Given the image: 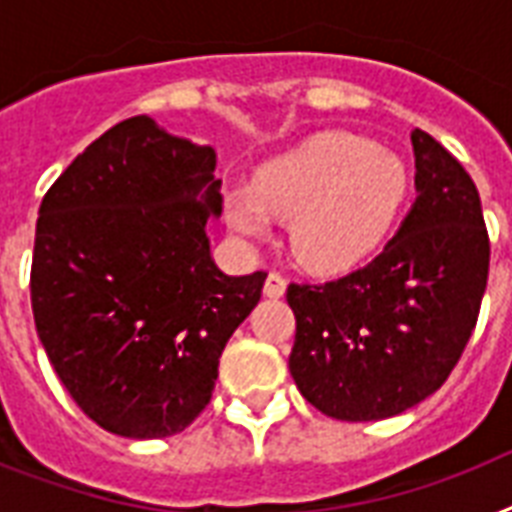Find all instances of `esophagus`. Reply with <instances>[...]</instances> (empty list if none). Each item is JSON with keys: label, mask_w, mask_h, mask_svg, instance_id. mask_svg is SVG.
<instances>
[{"label": "esophagus", "mask_w": 512, "mask_h": 512, "mask_svg": "<svg viewBox=\"0 0 512 512\" xmlns=\"http://www.w3.org/2000/svg\"><path fill=\"white\" fill-rule=\"evenodd\" d=\"M263 292L265 297H281L284 292H287V279H284L281 273H268Z\"/></svg>", "instance_id": "1"}]
</instances>
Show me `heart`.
<instances>
[{
    "label": "heart",
    "mask_w": 512,
    "mask_h": 512,
    "mask_svg": "<svg viewBox=\"0 0 512 512\" xmlns=\"http://www.w3.org/2000/svg\"><path fill=\"white\" fill-rule=\"evenodd\" d=\"M406 193L396 154L345 132L311 138L263 164L252 188L228 193V223L265 239L273 217L289 220V247L311 271H342L372 252Z\"/></svg>",
    "instance_id": "heart-1"
}]
</instances>
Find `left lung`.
Listing matches in <instances>:
<instances>
[{"label": "left lung", "mask_w": 512, "mask_h": 512, "mask_svg": "<svg viewBox=\"0 0 512 512\" xmlns=\"http://www.w3.org/2000/svg\"><path fill=\"white\" fill-rule=\"evenodd\" d=\"M412 148L417 199L380 255L321 287L287 289L289 372L335 420H388L433 396L476 327L489 276L476 183L428 132L414 130Z\"/></svg>", "instance_id": "8db88e82"}]
</instances>
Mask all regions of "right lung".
I'll use <instances>...</instances> for the list:
<instances>
[{
    "label": "right lung",
    "instance_id": "right-lung-1",
    "mask_svg": "<svg viewBox=\"0 0 512 512\" xmlns=\"http://www.w3.org/2000/svg\"><path fill=\"white\" fill-rule=\"evenodd\" d=\"M215 151L151 116L124 119L44 193L31 308L52 369L108 433L167 438L209 404L225 342L265 273L228 276L207 220L223 196Z\"/></svg>",
    "mask_w": 512,
    "mask_h": 512
}]
</instances>
